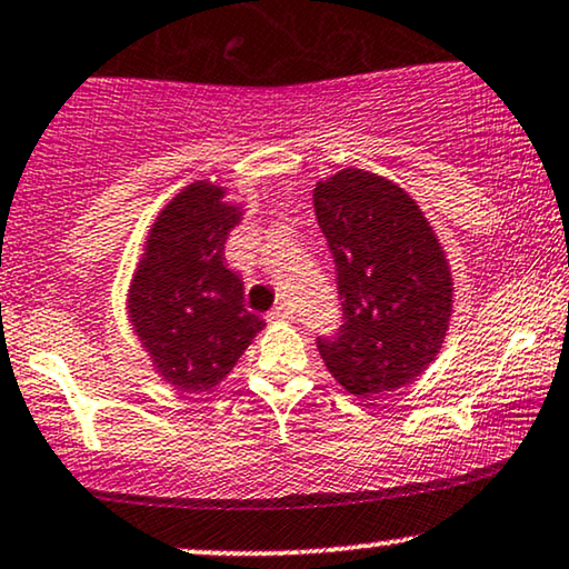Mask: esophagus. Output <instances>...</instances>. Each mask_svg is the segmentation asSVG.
<instances>
[{
    "label": "esophagus",
    "instance_id": "esophagus-1",
    "mask_svg": "<svg viewBox=\"0 0 569 569\" xmlns=\"http://www.w3.org/2000/svg\"><path fill=\"white\" fill-rule=\"evenodd\" d=\"M293 318V309L286 305V301H280V305H276L268 312V320L272 322H280V320H291Z\"/></svg>",
    "mask_w": 569,
    "mask_h": 569
}]
</instances>
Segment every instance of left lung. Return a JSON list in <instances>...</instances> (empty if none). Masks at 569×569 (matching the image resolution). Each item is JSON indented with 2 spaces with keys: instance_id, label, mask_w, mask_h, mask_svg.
<instances>
[{
  "instance_id": "8db88e82",
  "label": "left lung",
  "mask_w": 569,
  "mask_h": 569,
  "mask_svg": "<svg viewBox=\"0 0 569 569\" xmlns=\"http://www.w3.org/2000/svg\"><path fill=\"white\" fill-rule=\"evenodd\" d=\"M312 199L343 307L338 333L318 338L320 357L349 393L378 399L441 351L455 307L449 260L426 212L386 176L343 168Z\"/></svg>"
}]
</instances>
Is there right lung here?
<instances>
[{
	"label": "right lung",
	"instance_id": "add662e5",
	"mask_svg": "<svg viewBox=\"0 0 569 569\" xmlns=\"http://www.w3.org/2000/svg\"><path fill=\"white\" fill-rule=\"evenodd\" d=\"M226 186L193 181L157 214L128 286V320L164 383L212 391L264 328L243 307L241 278L226 268V239L241 207Z\"/></svg>",
	"mask_w": 569,
	"mask_h": 569
}]
</instances>
